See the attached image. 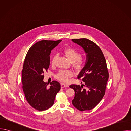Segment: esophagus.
Wrapping results in <instances>:
<instances>
[{
    "instance_id": "esophagus-1",
    "label": "esophagus",
    "mask_w": 131,
    "mask_h": 131,
    "mask_svg": "<svg viewBox=\"0 0 131 131\" xmlns=\"http://www.w3.org/2000/svg\"><path fill=\"white\" fill-rule=\"evenodd\" d=\"M61 86L62 88H67L68 87V85H66L64 83H62L61 85Z\"/></svg>"
}]
</instances>
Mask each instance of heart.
Returning a JSON list of instances; mask_svg holds the SVG:
<instances>
[{
    "label": "heart",
    "instance_id": "heart-1",
    "mask_svg": "<svg viewBox=\"0 0 131 131\" xmlns=\"http://www.w3.org/2000/svg\"><path fill=\"white\" fill-rule=\"evenodd\" d=\"M64 53L66 57L71 63H74V66L77 69L82 68L84 62L80 58L81 57V53L72 48H67L64 50ZM57 59V55H55L51 59V64L54 65ZM73 76V72L70 70H61L57 74V78L63 82H66L69 80V78Z\"/></svg>",
    "mask_w": 131,
    "mask_h": 131
}]
</instances>
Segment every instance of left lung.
<instances>
[{
  "label": "left lung",
  "instance_id": "8db88e82",
  "mask_svg": "<svg viewBox=\"0 0 131 131\" xmlns=\"http://www.w3.org/2000/svg\"><path fill=\"white\" fill-rule=\"evenodd\" d=\"M73 42L80 46L86 54V62L80 71L78 79L82 78L84 83L80 85L69 86L74 91L72 105L80 111L94 108L102 100L105 93L109 73L104 54L100 47L86 38L73 39ZM85 86L88 88L83 89Z\"/></svg>",
  "mask_w": 131,
  "mask_h": 131
}]
</instances>
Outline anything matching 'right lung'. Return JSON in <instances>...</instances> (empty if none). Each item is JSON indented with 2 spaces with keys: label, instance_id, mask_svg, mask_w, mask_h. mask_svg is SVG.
<instances>
[{
  "label": "right lung",
  "instance_id": "right-lung-1",
  "mask_svg": "<svg viewBox=\"0 0 131 131\" xmlns=\"http://www.w3.org/2000/svg\"><path fill=\"white\" fill-rule=\"evenodd\" d=\"M62 40H41L28 50L22 69V88L29 104L35 109L43 111L54 104L56 94L61 89L60 83L53 81L48 86L43 81L45 71L50 65L51 51Z\"/></svg>",
  "mask_w": 131,
  "mask_h": 131
}]
</instances>
